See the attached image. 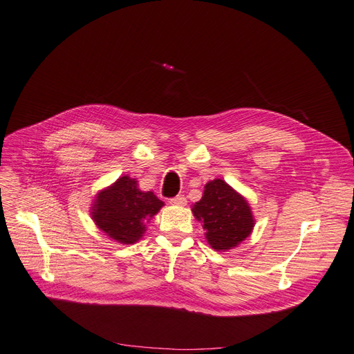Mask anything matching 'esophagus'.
Wrapping results in <instances>:
<instances>
[{
    "instance_id": "34e87169",
    "label": "esophagus",
    "mask_w": 354,
    "mask_h": 354,
    "mask_svg": "<svg viewBox=\"0 0 354 354\" xmlns=\"http://www.w3.org/2000/svg\"><path fill=\"white\" fill-rule=\"evenodd\" d=\"M169 203H171L172 205H187V198L183 195H176V196L169 199Z\"/></svg>"
}]
</instances>
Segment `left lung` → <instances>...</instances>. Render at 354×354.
Wrapping results in <instances>:
<instances>
[{"label":"left lung","instance_id":"obj_1","mask_svg":"<svg viewBox=\"0 0 354 354\" xmlns=\"http://www.w3.org/2000/svg\"><path fill=\"white\" fill-rule=\"evenodd\" d=\"M192 212L203 223L205 237L217 252L236 248L254 225L248 201L221 179L207 183L201 201L194 204Z\"/></svg>","mask_w":354,"mask_h":354}]
</instances>
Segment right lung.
Returning a JSON list of instances; mask_svg holds the SVG:
<instances>
[{
	"label": "right lung",
	"mask_w": 354,
	"mask_h": 354,
	"mask_svg": "<svg viewBox=\"0 0 354 354\" xmlns=\"http://www.w3.org/2000/svg\"><path fill=\"white\" fill-rule=\"evenodd\" d=\"M162 205L163 203L155 194L142 192L137 188V180L122 176L113 187L97 195L92 220L115 241L133 244L146 232L145 223Z\"/></svg>",
	"instance_id": "1"
}]
</instances>
